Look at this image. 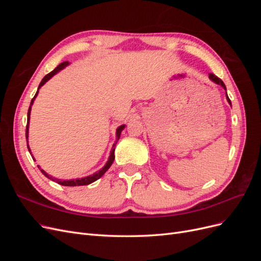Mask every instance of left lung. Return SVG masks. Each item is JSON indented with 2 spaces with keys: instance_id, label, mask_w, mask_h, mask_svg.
<instances>
[{
  "instance_id": "8db88e82",
  "label": "left lung",
  "mask_w": 261,
  "mask_h": 261,
  "mask_svg": "<svg viewBox=\"0 0 261 261\" xmlns=\"http://www.w3.org/2000/svg\"><path fill=\"white\" fill-rule=\"evenodd\" d=\"M209 78H210V80L213 82V83H216V84H218V85H221V86H222L223 87V88L226 90V88H225V85H224V83L222 82V81H221L220 80V78L219 77H217L215 74H213V73H210L209 74ZM226 99H227V102H228V103H230L231 105V100L230 99H228V97H227V93H226Z\"/></svg>"
}]
</instances>
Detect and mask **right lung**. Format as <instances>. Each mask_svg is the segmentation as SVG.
Segmentation results:
<instances>
[{
	"instance_id": "1",
	"label": "right lung",
	"mask_w": 261,
	"mask_h": 261,
	"mask_svg": "<svg viewBox=\"0 0 261 261\" xmlns=\"http://www.w3.org/2000/svg\"><path fill=\"white\" fill-rule=\"evenodd\" d=\"M68 64V62H63V63H61V64L58 66V67H55L51 73H49V74H46L44 77H43V80L41 81V83H40V85H39V88H40L41 86H43L46 82H48L50 78L52 77V76H54L55 74H57L59 70H61L62 68H64L66 65ZM38 88V89H39ZM37 94H38V91L36 92V94H35V97L33 98V100H31V102H30V107H29V109H28V118H27V126H26V139L28 138V127H29V115H30V111H31V106H33V103H34V100H35V98L37 97ZM124 126L125 125H122V126H120V127H118L117 129H116V137H117V140H118V138H120V136H121V132L123 130V128H124ZM117 140H116V143H117ZM116 143L113 145V148H112V150H111V154H110V158H109V160H108V162H107V164L105 165L103 168H102L100 171H98V172H96L94 173V174H92V175H89V176H87V177H84V178H78V179H68V180H61V179H58V178H54V177H52L51 175H49L48 173H45L43 170H41V172H42V174L44 175V176H46L48 178H50V179H52V180H54V181H57V183H59L60 185H63V186H83V185H88V184H91V183H93L94 180H97V179H99L102 175L105 174V173L109 170V168L111 167L112 165V163H113V161H114V150H115V145H116ZM28 146V145H27ZM28 150L30 151V149H29V146H28ZM33 159H34V156H33Z\"/></svg>"
}]
</instances>
